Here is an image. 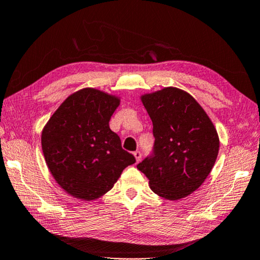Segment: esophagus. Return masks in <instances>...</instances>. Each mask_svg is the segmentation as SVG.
Returning <instances> with one entry per match:
<instances>
[{
	"mask_svg": "<svg viewBox=\"0 0 260 260\" xmlns=\"http://www.w3.org/2000/svg\"><path fill=\"white\" fill-rule=\"evenodd\" d=\"M134 156H135V158H136V161L138 163V161L141 160V158H142V152L141 151H135Z\"/></svg>",
	"mask_w": 260,
	"mask_h": 260,
	"instance_id": "34e87169",
	"label": "esophagus"
}]
</instances>
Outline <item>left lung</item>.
<instances>
[{
	"label": "left lung",
	"instance_id": "obj_1",
	"mask_svg": "<svg viewBox=\"0 0 260 260\" xmlns=\"http://www.w3.org/2000/svg\"><path fill=\"white\" fill-rule=\"evenodd\" d=\"M152 121V155L137 165L153 192L169 201L198 189L219 150L217 130L190 93L169 86L141 97Z\"/></svg>",
	"mask_w": 260,
	"mask_h": 260
}]
</instances>
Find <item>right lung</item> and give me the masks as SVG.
<instances>
[{
  "instance_id": "obj_1",
  "label": "right lung",
  "mask_w": 260,
  "mask_h": 260,
  "mask_svg": "<svg viewBox=\"0 0 260 260\" xmlns=\"http://www.w3.org/2000/svg\"><path fill=\"white\" fill-rule=\"evenodd\" d=\"M118 105V97L101 90H78L44 126V159L58 185L73 197L88 202L102 197L136 161L109 126Z\"/></svg>"
}]
</instances>
